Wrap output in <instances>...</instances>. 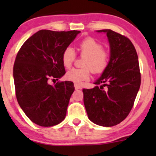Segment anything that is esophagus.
Segmentation results:
<instances>
[{"mask_svg":"<svg viewBox=\"0 0 156 156\" xmlns=\"http://www.w3.org/2000/svg\"><path fill=\"white\" fill-rule=\"evenodd\" d=\"M74 86H75V90H78L81 88V87H80V85L78 84H77V83H75V84H74Z\"/></svg>","mask_w":156,"mask_h":156,"instance_id":"1","label":"esophagus"}]
</instances>
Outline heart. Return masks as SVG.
Listing matches in <instances>:
<instances>
[{"instance_id":"1","label":"heart","mask_w":156,"mask_h":156,"mask_svg":"<svg viewBox=\"0 0 156 156\" xmlns=\"http://www.w3.org/2000/svg\"><path fill=\"white\" fill-rule=\"evenodd\" d=\"M78 50L81 56H85L81 69H72L66 75L69 81L81 84L88 81L91 72L100 75L106 70L110 61L109 53L103 49V46L95 38L88 37L81 41L78 46ZM76 53L74 49L68 47L63 50L62 54V65L69 69L75 62Z\"/></svg>"}]
</instances>
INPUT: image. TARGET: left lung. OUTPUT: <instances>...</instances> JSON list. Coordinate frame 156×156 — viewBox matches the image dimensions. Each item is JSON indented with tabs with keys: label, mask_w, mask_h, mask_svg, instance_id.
Returning <instances> with one entry per match:
<instances>
[{
	"label": "left lung",
	"mask_w": 156,
	"mask_h": 156,
	"mask_svg": "<svg viewBox=\"0 0 156 156\" xmlns=\"http://www.w3.org/2000/svg\"><path fill=\"white\" fill-rule=\"evenodd\" d=\"M97 31L106 33L110 61L107 69L94 82L97 86L83 89L84 103L91 122L112 127L125 120L133 108L141 82L139 61L130 39L111 29Z\"/></svg>",
	"instance_id": "left-lung-1"
}]
</instances>
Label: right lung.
<instances>
[{
	"mask_svg": "<svg viewBox=\"0 0 156 156\" xmlns=\"http://www.w3.org/2000/svg\"><path fill=\"white\" fill-rule=\"evenodd\" d=\"M80 31L40 30L23 44L16 57L13 79L16 96L30 120L42 127L56 125L64 120L72 93V81L56 80L66 73L62 62L63 50Z\"/></svg>",
	"mask_w": 156,
	"mask_h": 156,
	"instance_id": "add662e5",
	"label": "right lung"
}]
</instances>
